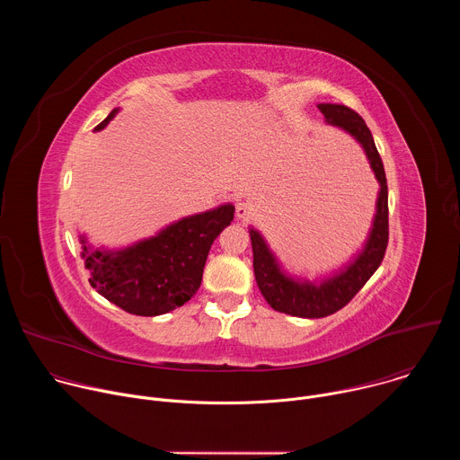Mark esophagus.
I'll return each instance as SVG.
<instances>
[{"mask_svg": "<svg viewBox=\"0 0 460 460\" xmlns=\"http://www.w3.org/2000/svg\"><path fill=\"white\" fill-rule=\"evenodd\" d=\"M234 215H236L238 220H245L247 217L252 215V204H251L249 200H240V202H236Z\"/></svg>", "mask_w": 460, "mask_h": 460, "instance_id": "1", "label": "esophagus"}]
</instances>
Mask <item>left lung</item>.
<instances>
[{
  "mask_svg": "<svg viewBox=\"0 0 460 460\" xmlns=\"http://www.w3.org/2000/svg\"><path fill=\"white\" fill-rule=\"evenodd\" d=\"M318 109L327 125L344 130L362 147L378 181V194L371 227L362 247L339 270L316 275L314 279L288 271L266 236L249 226L252 270L260 293L275 311L300 318H322L342 309L378 270L387 245V183L371 130L346 105L318 103Z\"/></svg>",
  "mask_w": 460,
  "mask_h": 460,
  "instance_id": "8db88e82",
  "label": "left lung"
}]
</instances>
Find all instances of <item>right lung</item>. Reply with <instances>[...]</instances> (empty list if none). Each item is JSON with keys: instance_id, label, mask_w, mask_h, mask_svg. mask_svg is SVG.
<instances>
[{"instance_id": "add662e5", "label": "right lung", "mask_w": 460, "mask_h": 460, "mask_svg": "<svg viewBox=\"0 0 460 460\" xmlns=\"http://www.w3.org/2000/svg\"><path fill=\"white\" fill-rule=\"evenodd\" d=\"M119 112L94 127L102 130ZM231 202L181 217L153 236L121 247L93 245L80 233L82 260L91 286L109 302L138 316H158L183 305L202 284L204 266L215 238L233 222Z\"/></svg>"}]
</instances>
